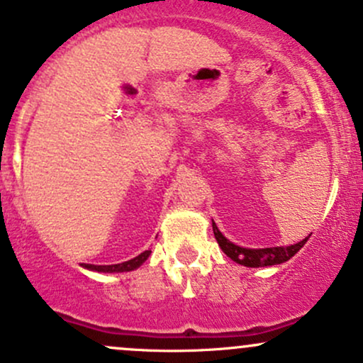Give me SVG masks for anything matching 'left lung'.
Listing matches in <instances>:
<instances>
[{
  "instance_id": "obj_1",
  "label": "left lung",
  "mask_w": 363,
  "mask_h": 363,
  "mask_svg": "<svg viewBox=\"0 0 363 363\" xmlns=\"http://www.w3.org/2000/svg\"><path fill=\"white\" fill-rule=\"evenodd\" d=\"M212 230L213 235H216L217 243L223 249L224 254L228 257L233 259L238 264L247 266V268H264V266H274L281 264V262L289 261V259L294 257L301 249H303L304 243L308 242L310 236H306L301 242L294 243V245L289 247H266V249H245V247H240L236 243L230 242L223 233L219 231V228L216 226V223L212 220Z\"/></svg>"
}]
</instances>
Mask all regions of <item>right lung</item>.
Instances as JSON below:
<instances>
[{
    "label": "right lung",
    "instance_id": "1",
    "mask_svg": "<svg viewBox=\"0 0 363 363\" xmlns=\"http://www.w3.org/2000/svg\"><path fill=\"white\" fill-rule=\"evenodd\" d=\"M151 255V250H144L143 254H139L137 257L130 259V261H125L121 264H111V266H95V264H85L83 268L91 269V272L99 273H125V272H133L139 266H143L147 261V257Z\"/></svg>",
    "mask_w": 363,
    "mask_h": 363
}]
</instances>
